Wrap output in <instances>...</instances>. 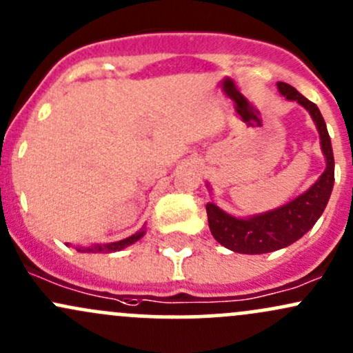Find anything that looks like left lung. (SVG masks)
<instances>
[{"label":"left lung","mask_w":353,"mask_h":353,"mask_svg":"<svg viewBox=\"0 0 353 353\" xmlns=\"http://www.w3.org/2000/svg\"><path fill=\"white\" fill-rule=\"evenodd\" d=\"M278 90L288 100H296L312 115L320 132L321 150L327 159V169L305 194L298 196L292 203L273 209L265 214L248 219H238L226 214L212 203L206 204L209 230L218 243L228 250L245 254H261L281 250L300 239L320 218L330 199L335 181V162L332 152L330 135L319 107L305 99L296 88L285 82H278Z\"/></svg>","instance_id":"obj_1"}]
</instances>
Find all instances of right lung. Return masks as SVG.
I'll return each instance as SVG.
<instances>
[{
    "instance_id": "add662e5",
    "label": "right lung",
    "mask_w": 353,
    "mask_h": 353,
    "mask_svg": "<svg viewBox=\"0 0 353 353\" xmlns=\"http://www.w3.org/2000/svg\"><path fill=\"white\" fill-rule=\"evenodd\" d=\"M142 236H144V231L129 236V238L122 239V241L110 243V245H97V246H90V248H77V250L82 251V253H83V251H85V253H110V251H119V250H123L125 246L132 245V243L139 241Z\"/></svg>"
}]
</instances>
